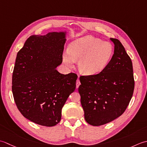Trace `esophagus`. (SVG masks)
Returning a JSON list of instances; mask_svg holds the SVG:
<instances>
[{"label": "esophagus", "mask_w": 147, "mask_h": 147, "mask_svg": "<svg viewBox=\"0 0 147 147\" xmlns=\"http://www.w3.org/2000/svg\"><path fill=\"white\" fill-rule=\"evenodd\" d=\"M80 80H79V79H78L77 80V82H76V88H79V86H80Z\"/></svg>", "instance_id": "obj_1"}]
</instances>
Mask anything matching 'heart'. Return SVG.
<instances>
[{"mask_svg":"<svg viewBox=\"0 0 147 147\" xmlns=\"http://www.w3.org/2000/svg\"><path fill=\"white\" fill-rule=\"evenodd\" d=\"M112 45L92 36H86L70 44L68 51L63 56L64 63L72 67L78 61V68L82 74L92 76L102 71L111 60Z\"/></svg>","mask_w":147,"mask_h":147,"instance_id":"heart-1","label":"heart"}]
</instances>
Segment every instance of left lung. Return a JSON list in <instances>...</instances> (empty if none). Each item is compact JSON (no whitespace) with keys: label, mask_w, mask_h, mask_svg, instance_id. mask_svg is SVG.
I'll return each mask as SVG.
<instances>
[{"label":"left lung","mask_w":147,"mask_h":147,"mask_svg":"<svg viewBox=\"0 0 147 147\" xmlns=\"http://www.w3.org/2000/svg\"><path fill=\"white\" fill-rule=\"evenodd\" d=\"M114 54L100 73L80 76V103L88 124L99 126L123 113L133 96L134 88L133 63L124 47L117 38Z\"/></svg>","instance_id":"1"}]
</instances>
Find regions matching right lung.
Instances as JSON below:
<instances>
[{
	"label": "right lung",
	"mask_w": 147,
	"mask_h": 147,
	"mask_svg": "<svg viewBox=\"0 0 147 147\" xmlns=\"http://www.w3.org/2000/svg\"><path fill=\"white\" fill-rule=\"evenodd\" d=\"M63 32L33 35L17 54L12 91L18 109L25 118L44 126L59 123L61 109L76 88L77 75L61 74Z\"/></svg>",
	"instance_id": "obj_1"
}]
</instances>
